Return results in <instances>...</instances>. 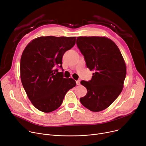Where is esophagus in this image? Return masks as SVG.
I'll use <instances>...</instances> for the list:
<instances>
[{"instance_id":"1","label":"esophagus","mask_w":146,"mask_h":146,"mask_svg":"<svg viewBox=\"0 0 146 146\" xmlns=\"http://www.w3.org/2000/svg\"><path fill=\"white\" fill-rule=\"evenodd\" d=\"M80 84V80H77L76 81V84L77 85H79Z\"/></svg>"}]
</instances>
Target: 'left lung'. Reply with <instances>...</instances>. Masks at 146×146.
I'll list each match as a JSON object with an SVG mask.
<instances>
[{"mask_svg": "<svg viewBox=\"0 0 146 146\" xmlns=\"http://www.w3.org/2000/svg\"><path fill=\"white\" fill-rule=\"evenodd\" d=\"M76 44L87 67L94 70L92 78L81 84L87 93L80 99L89 110L102 111L121 93L126 76V66L119 47L105 37H77Z\"/></svg>", "mask_w": 146, "mask_h": 146, "instance_id": "8db88e82", "label": "left lung"}]
</instances>
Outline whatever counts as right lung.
Here are the masks:
<instances>
[{
    "label": "right lung",
    "instance_id": "add662e5",
    "mask_svg": "<svg viewBox=\"0 0 146 146\" xmlns=\"http://www.w3.org/2000/svg\"><path fill=\"white\" fill-rule=\"evenodd\" d=\"M76 37H39L29 43L21 59V78L28 98L36 109L50 113L58 109L70 89L76 85L63 77L64 53L76 43Z\"/></svg>",
    "mask_w": 146,
    "mask_h": 146
}]
</instances>
